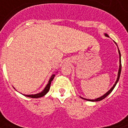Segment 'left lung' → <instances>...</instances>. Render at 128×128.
Masks as SVG:
<instances>
[{
	"instance_id": "8db88e82",
	"label": "left lung",
	"mask_w": 128,
	"mask_h": 128,
	"mask_svg": "<svg viewBox=\"0 0 128 128\" xmlns=\"http://www.w3.org/2000/svg\"><path fill=\"white\" fill-rule=\"evenodd\" d=\"M104 35L106 36L107 37H109V36H108L107 34L105 33ZM118 54H119V68H118V76H117V80H116V81H115V84H114V85L112 87V88L110 89V90H108L107 92H106L105 94H104L103 96H101V97H100V98H97V99H84V98H82V97H81V98H82V99H85V100H90V101H93V102H94V101H99V100H102V99H104L105 98H106L107 96H108V95L110 94L112 92V90H114V88H115V86H116V84H117V82H118V81L119 80V78H120V72H121V67H122V65H121V59H120V57H121V56H120V50L118 48Z\"/></svg>"
}]
</instances>
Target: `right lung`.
Here are the masks:
<instances>
[{"label": "right lung", "mask_w": 128, "mask_h": 128, "mask_svg": "<svg viewBox=\"0 0 128 128\" xmlns=\"http://www.w3.org/2000/svg\"><path fill=\"white\" fill-rule=\"evenodd\" d=\"M54 76H55V74H52V76L50 77V80H49V81H48V84H47V86H46V88L44 89V90H43V91H42L40 93H38V94H34V95L33 94H32V95L23 94V95L24 96H26V97H29V98H41V97H43V96H45V95H46V94L48 92V90H49V89H50V84H51V81L53 80Z\"/></svg>", "instance_id": "right-lung-1"}]
</instances>
